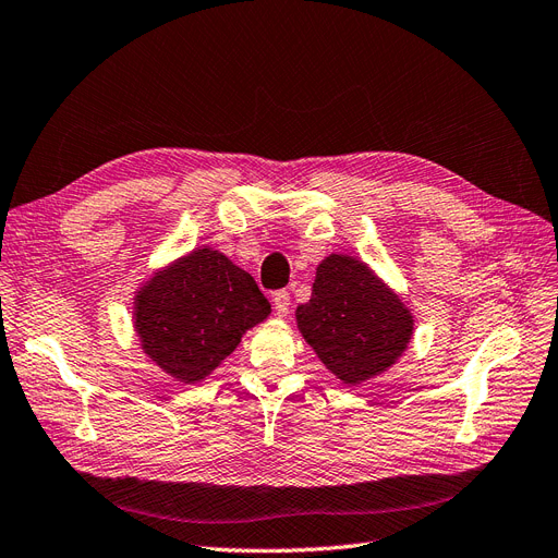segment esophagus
<instances>
[{
  "label": "esophagus",
  "mask_w": 558,
  "mask_h": 558,
  "mask_svg": "<svg viewBox=\"0 0 558 558\" xmlns=\"http://www.w3.org/2000/svg\"><path fill=\"white\" fill-rule=\"evenodd\" d=\"M274 307H276V315L278 317H287L290 315V292L280 290L274 294Z\"/></svg>",
  "instance_id": "esophagus-1"
}]
</instances>
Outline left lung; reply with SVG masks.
Segmentation results:
<instances>
[{"label":"left lung","mask_w":558,"mask_h":558,"mask_svg":"<svg viewBox=\"0 0 558 558\" xmlns=\"http://www.w3.org/2000/svg\"><path fill=\"white\" fill-rule=\"evenodd\" d=\"M303 340L344 386L384 375L414 336V315L375 268L331 253L317 264L313 296L296 307Z\"/></svg>","instance_id":"obj_1"}]
</instances>
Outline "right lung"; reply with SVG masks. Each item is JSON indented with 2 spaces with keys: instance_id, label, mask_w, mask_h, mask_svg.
Listing matches in <instances>:
<instances>
[{
  "instance_id": "1",
  "label": "right lung",
  "mask_w": 558,
  "mask_h": 558,
  "mask_svg": "<svg viewBox=\"0 0 558 558\" xmlns=\"http://www.w3.org/2000/svg\"><path fill=\"white\" fill-rule=\"evenodd\" d=\"M268 315L253 276L209 245L156 268L133 299L144 356L185 386L209 377Z\"/></svg>"
}]
</instances>
